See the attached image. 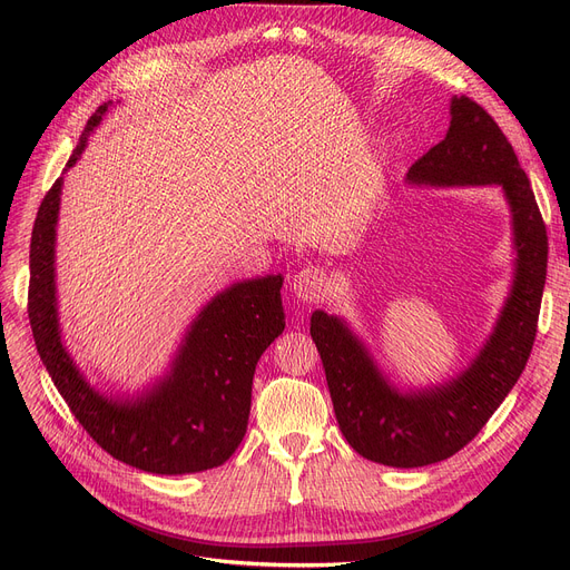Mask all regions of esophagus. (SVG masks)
Instances as JSON below:
<instances>
[{
  "label": "esophagus",
  "instance_id": "obj_1",
  "mask_svg": "<svg viewBox=\"0 0 570 570\" xmlns=\"http://www.w3.org/2000/svg\"><path fill=\"white\" fill-rule=\"evenodd\" d=\"M327 288H331V277H327L325 269L318 265H307L303 269H297L293 277V293L301 297V301H318Z\"/></svg>",
  "mask_w": 570,
  "mask_h": 570
}]
</instances>
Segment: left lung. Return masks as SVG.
I'll return each mask as SVG.
<instances>
[{"label": "left lung", "instance_id": "8db88e82", "mask_svg": "<svg viewBox=\"0 0 570 570\" xmlns=\"http://www.w3.org/2000/svg\"><path fill=\"white\" fill-rule=\"evenodd\" d=\"M451 115L445 138L406 177L415 185H499L505 191L518 275L494 335L455 381L400 395L340 318L314 312L309 327L342 434L355 453L400 469L448 460L485 428L529 361L548 275V228L513 145L492 115L464 95L453 99Z\"/></svg>", "mask_w": 570, "mask_h": 570}]
</instances>
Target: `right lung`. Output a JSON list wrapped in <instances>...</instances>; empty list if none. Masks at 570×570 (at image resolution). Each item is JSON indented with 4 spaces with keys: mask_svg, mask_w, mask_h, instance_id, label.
<instances>
[{
    "mask_svg": "<svg viewBox=\"0 0 570 570\" xmlns=\"http://www.w3.org/2000/svg\"><path fill=\"white\" fill-rule=\"evenodd\" d=\"M99 106L73 149L106 112ZM62 177L43 196L29 245L27 314L37 351L76 421L108 455L149 473H196L224 464L247 432L258 357L284 331L282 275L235 284L191 325L173 374L142 400L110 402L85 383L59 342L55 309V224Z\"/></svg>",
    "mask_w": 570,
    "mask_h": 570,
    "instance_id": "add662e5",
    "label": "right lung"
}]
</instances>
